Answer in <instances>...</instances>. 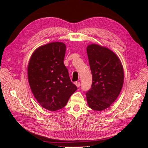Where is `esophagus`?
Segmentation results:
<instances>
[{
	"label": "esophagus",
	"instance_id": "34e87169",
	"mask_svg": "<svg viewBox=\"0 0 148 148\" xmlns=\"http://www.w3.org/2000/svg\"><path fill=\"white\" fill-rule=\"evenodd\" d=\"M75 85H76V86H77L78 88V87H79V86H80V83H79V82H77L75 83Z\"/></svg>",
	"mask_w": 148,
	"mask_h": 148
}]
</instances>
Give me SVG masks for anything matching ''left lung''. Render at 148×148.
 <instances>
[{"label":"left lung","mask_w":148,"mask_h":148,"mask_svg":"<svg viewBox=\"0 0 148 148\" xmlns=\"http://www.w3.org/2000/svg\"><path fill=\"white\" fill-rule=\"evenodd\" d=\"M86 51L92 76L91 88L86 94L87 102L92 110L101 111L114 102L122 90L123 66L118 56L108 48L92 44Z\"/></svg>","instance_id":"obj_1"}]
</instances>
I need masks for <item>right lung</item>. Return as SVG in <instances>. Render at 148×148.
<instances>
[{"label":"right lung","mask_w":148,"mask_h":148,"mask_svg":"<svg viewBox=\"0 0 148 148\" xmlns=\"http://www.w3.org/2000/svg\"><path fill=\"white\" fill-rule=\"evenodd\" d=\"M65 44L49 43L37 48L28 66V78L34 96L44 109L63 108L77 87L71 82L64 64Z\"/></svg>","instance_id":"add662e5"}]
</instances>
